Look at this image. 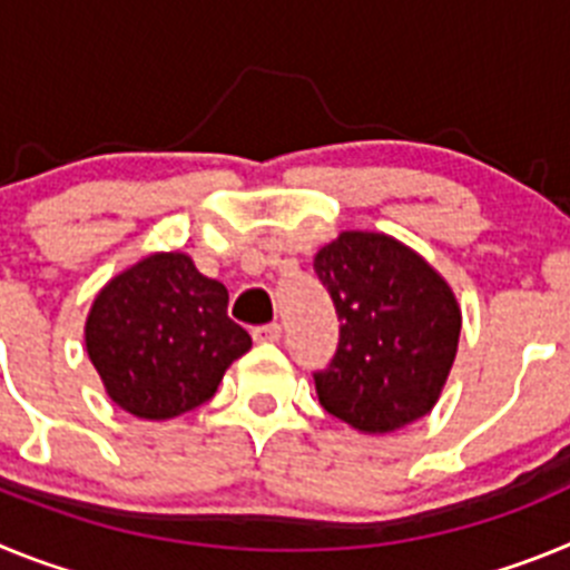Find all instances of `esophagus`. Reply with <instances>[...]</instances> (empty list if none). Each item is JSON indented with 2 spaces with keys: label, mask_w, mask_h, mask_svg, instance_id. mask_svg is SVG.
<instances>
[{
  "label": "esophagus",
  "mask_w": 570,
  "mask_h": 570,
  "mask_svg": "<svg viewBox=\"0 0 570 570\" xmlns=\"http://www.w3.org/2000/svg\"><path fill=\"white\" fill-rule=\"evenodd\" d=\"M254 340L256 342H279L282 325H276V322H271V325H259V328H254Z\"/></svg>",
  "instance_id": "34e87169"
}]
</instances>
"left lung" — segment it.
Here are the masks:
<instances>
[{
	"mask_svg": "<svg viewBox=\"0 0 570 570\" xmlns=\"http://www.w3.org/2000/svg\"><path fill=\"white\" fill-rule=\"evenodd\" d=\"M340 314V347L314 374L322 407L382 436L440 402L460 345L462 311L445 276L376 230H342L314 256Z\"/></svg>",
	"mask_w": 570,
	"mask_h": 570,
	"instance_id": "left-lung-1",
	"label": "left lung"
}]
</instances>
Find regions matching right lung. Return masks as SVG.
I'll return each instance as SVG.
<instances>
[{"label": "right lung", "instance_id": "add662e5", "mask_svg": "<svg viewBox=\"0 0 570 570\" xmlns=\"http://www.w3.org/2000/svg\"><path fill=\"white\" fill-rule=\"evenodd\" d=\"M248 347V331L228 320V288L183 250H156L105 282L85 320L105 394L139 420L208 402Z\"/></svg>", "mask_w": 570, "mask_h": 570}]
</instances>
